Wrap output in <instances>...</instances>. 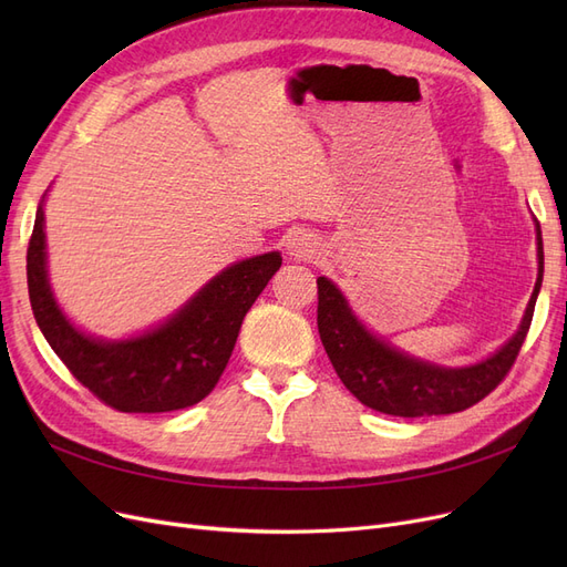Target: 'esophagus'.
I'll return each instance as SVG.
<instances>
[{
    "label": "esophagus",
    "mask_w": 567,
    "mask_h": 567,
    "mask_svg": "<svg viewBox=\"0 0 567 567\" xmlns=\"http://www.w3.org/2000/svg\"><path fill=\"white\" fill-rule=\"evenodd\" d=\"M286 250L290 257H296V260H307V257H312L317 252V241L310 234L298 231L288 238Z\"/></svg>",
    "instance_id": "obj_1"
}]
</instances>
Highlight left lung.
<instances>
[{
    "instance_id": "obj_1",
    "label": "left lung",
    "mask_w": 567,
    "mask_h": 567,
    "mask_svg": "<svg viewBox=\"0 0 567 567\" xmlns=\"http://www.w3.org/2000/svg\"><path fill=\"white\" fill-rule=\"evenodd\" d=\"M537 231V281L532 290L518 331L489 357L468 367H442L411 357L362 323L342 290L326 277L317 279V326L336 373L354 398L369 409L390 416H437L477 404L502 383L516 362L527 336L544 277L542 229Z\"/></svg>"
}]
</instances>
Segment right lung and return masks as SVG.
I'll use <instances>...</instances> for the list:
<instances>
[{
	"label": "right lung",
	"mask_w": 567,
	"mask_h": 567,
	"mask_svg": "<svg viewBox=\"0 0 567 567\" xmlns=\"http://www.w3.org/2000/svg\"><path fill=\"white\" fill-rule=\"evenodd\" d=\"M44 196L28 246V293L51 350L101 402L125 414H161L208 398L229 362L244 317L281 267V252L225 267L177 312L144 333L96 338L65 317L51 290Z\"/></svg>",
	"instance_id": "add662e5"
}]
</instances>
